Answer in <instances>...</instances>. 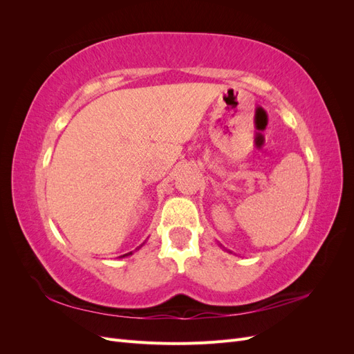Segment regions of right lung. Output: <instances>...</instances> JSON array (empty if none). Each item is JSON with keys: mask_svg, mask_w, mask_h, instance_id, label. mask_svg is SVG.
<instances>
[{"mask_svg": "<svg viewBox=\"0 0 354 354\" xmlns=\"http://www.w3.org/2000/svg\"><path fill=\"white\" fill-rule=\"evenodd\" d=\"M142 246V245H140ZM140 246H138V248H140ZM133 252H128V254H124V255H121V257H128V255H131Z\"/></svg>", "mask_w": 354, "mask_h": 354, "instance_id": "right-lung-1", "label": "right lung"}]
</instances>
